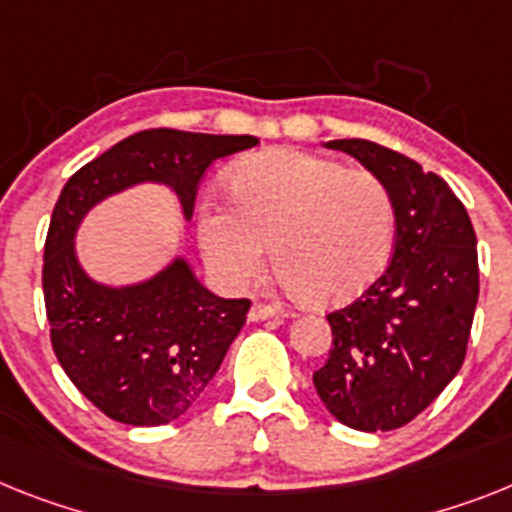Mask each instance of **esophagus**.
Here are the masks:
<instances>
[{"label":"esophagus","instance_id":"obj_1","mask_svg":"<svg viewBox=\"0 0 512 512\" xmlns=\"http://www.w3.org/2000/svg\"><path fill=\"white\" fill-rule=\"evenodd\" d=\"M268 317H278V307H273V304H263V302L252 304V309H249V320L257 322V320H268Z\"/></svg>","mask_w":512,"mask_h":512}]
</instances>
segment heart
Listing matches in <instances>:
<instances>
[{
  "label": "heart",
  "instance_id": "1",
  "mask_svg": "<svg viewBox=\"0 0 512 512\" xmlns=\"http://www.w3.org/2000/svg\"><path fill=\"white\" fill-rule=\"evenodd\" d=\"M234 205L208 200L197 234L231 286L276 268L307 304H338L372 283L393 242V195L380 176L294 148L260 150L231 169Z\"/></svg>",
  "mask_w": 512,
  "mask_h": 512
}]
</instances>
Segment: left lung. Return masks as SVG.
Here are the masks:
<instances>
[{
    "label": "left lung",
    "instance_id": "left-lung-1",
    "mask_svg": "<svg viewBox=\"0 0 512 512\" xmlns=\"http://www.w3.org/2000/svg\"><path fill=\"white\" fill-rule=\"evenodd\" d=\"M388 184L393 260L349 307L330 312L328 362L312 375L338 422L362 432L409 424L458 375L479 299L476 234L445 179L369 140H330Z\"/></svg>",
    "mask_w": 512,
    "mask_h": 512
}]
</instances>
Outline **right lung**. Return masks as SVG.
Returning <instances> with one entry per match:
<instances>
[{
    "label": "right lung",
    "instance_id": "1",
    "mask_svg": "<svg viewBox=\"0 0 512 512\" xmlns=\"http://www.w3.org/2000/svg\"><path fill=\"white\" fill-rule=\"evenodd\" d=\"M260 143L252 135L143 130L85 163L64 184L44 244L51 349L75 388L114 422L169 424L203 395L247 320L249 299L210 294L184 260L137 286L90 281L75 231L103 197L161 182L192 218L197 184L218 158Z\"/></svg>",
    "mask_w": 512,
    "mask_h": 512
}]
</instances>
